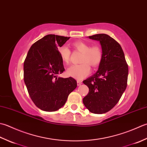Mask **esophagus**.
Listing matches in <instances>:
<instances>
[{
  "mask_svg": "<svg viewBox=\"0 0 147 147\" xmlns=\"http://www.w3.org/2000/svg\"><path fill=\"white\" fill-rule=\"evenodd\" d=\"M77 86H80L82 84V81H80V80H77Z\"/></svg>",
  "mask_w": 147,
  "mask_h": 147,
  "instance_id": "esophagus-1",
  "label": "esophagus"
}]
</instances>
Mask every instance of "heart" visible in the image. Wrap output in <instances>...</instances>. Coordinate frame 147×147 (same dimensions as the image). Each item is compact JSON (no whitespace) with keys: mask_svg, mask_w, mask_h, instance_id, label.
I'll return each instance as SVG.
<instances>
[{"mask_svg":"<svg viewBox=\"0 0 147 147\" xmlns=\"http://www.w3.org/2000/svg\"><path fill=\"white\" fill-rule=\"evenodd\" d=\"M73 47L75 51L82 53L80 58L81 63L71 66L67 69V74L68 76L74 79L81 80L90 73L91 68L89 65L95 68L100 64L103 56L102 51L98 46L91 47L90 44L82 41L74 42ZM58 53L62 61L65 64L69 63L71 56L70 50L67 46H63L58 49Z\"/></svg>","mask_w":147,"mask_h":147,"instance_id":"1","label":"heart"}]
</instances>
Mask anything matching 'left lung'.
<instances>
[{"label": "left lung", "instance_id": "obj_1", "mask_svg": "<svg viewBox=\"0 0 147 147\" xmlns=\"http://www.w3.org/2000/svg\"><path fill=\"white\" fill-rule=\"evenodd\" d=\"M88 37L100 42L103 56L98 71L83 81L89 88L83 103L91 113L101 114L115 107L126 89L128 65L121 45L109 35Z\"/></svg>", "mask_w": 147, "mask_h": 147}]
</instances>
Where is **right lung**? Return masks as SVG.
<instances>
[{
    "label": "right lung",
    "mask_w": 147,
    "mask_h": 147,
    "mask_svg": "<svg viewBox=\"0 0 147 147\" xmlns=\"http://www.w3.org/2000/svg\"><path fill=\"white\" fill-rule=\"evenodd\" d=\"M69 38L53 34L44 36L31 46L24 61V81L28 94L44 111L59 110L77 88L74 78L58 77L65 71L58 48Z\"/></svg>",
    "instance_id": "1"
}]
</instances>
